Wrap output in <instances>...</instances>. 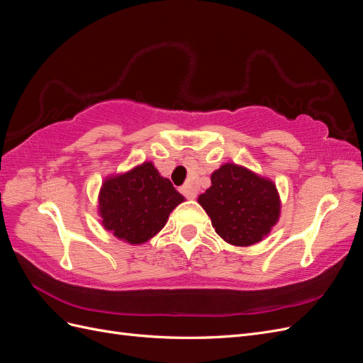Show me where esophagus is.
<instances>
[{
  "instance_id": "1",
  "label": "esophagus",
  "mask_w": 363,
  "mask_h": 363,
  "mask_svg": "<svg viewBox=\"0 0 363 363\" xmlns=\"http://www.w3.org/2000/svg\"><path fill=\"white\" fill-rule=\"evenodd\" d=\"M180 192H182V194H183L188 200H194L195 196H196V192L191 188L189 184H184V186H182V188H180Z\"/></svg>"
}]
</instances>
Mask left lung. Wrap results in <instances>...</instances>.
<instances>
[{
  "instance_id": "left-lung-1",
  "label": "left lung",
  "mask_w": 363,
  "mask_h": 363,
  "mask_svg": "<svg viewBox=\"0 0 363 363\" xmlns=\"http://www.w3.org/2000/svg\"><path fill=\"white\" fill-rule=\"evenodd\" d=\"M211 180L199 203L225 242L248 247L269 233L280 215L276 184L235 163L223 164Z\"/></svg>"
}]
</instances>
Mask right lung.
<instances>
[{"mask_svg":"<svg viewBox=\"0 0 363 363\" xmlns=\"http://www.w3.org/2000/svg\"><path fill=\"white\" fill-rule=\"evenodd\" d=\"M182 201L183 195L172 183L160 177L155 164L145 162L103 183L100 215L106 230L135 245L159 233Z\"/></svg>","mask_w":363,"mask_h":363,"instance_id":"right-lung-1","label":"right lung"}]
</instances>
